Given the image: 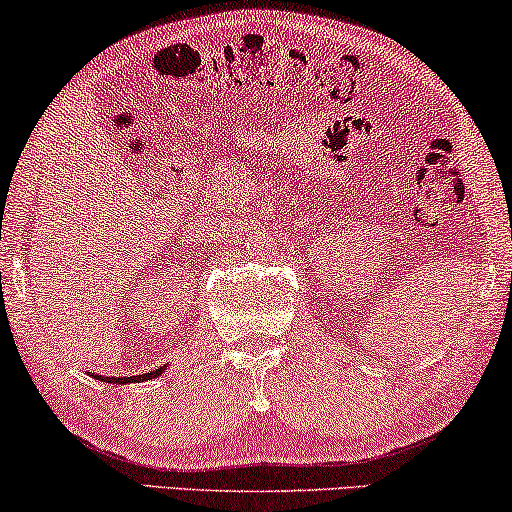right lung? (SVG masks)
I'll return each instance as SVG.
<instances>
[{"instance_id":"add662e5","label":"right lung","mask_w":512,"mask_h":512,"mask_svg":"<svg viewBox=\"0 0 512 512\" xmlns=\"http://www.w3.org/2000/svg\"><path fill=\"white\" fill-rule=\"evenodd\" d=\"M167 370V366H160V368H156V370H149V373H144V375H132V377H107V382L109 384H128V382H146V380H153V377H158V375H163ZM93 377L95 380H104L102 375H97V373H93Z\"/></svg>"}]
</instances>
